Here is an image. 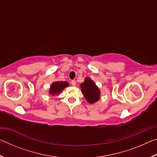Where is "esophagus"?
I'll return each mask as SVG.
<instances>
[{
  "label": "esophagus",
  "mask_w": 157,
  "mask_h": 157,
  "mask_svg": "<svg viewBox=\"0 0 157 157\" xmlns=\"http://www.w3.org/2000/svg\"><path fill=\"white\" fill-rule=\"evenodd\" d=\"M71 84H72V86H75V85H76L75 80H72V81H71Z\"/></svg>",
  "instance_id": "esophagus-1"
}]
</instances>
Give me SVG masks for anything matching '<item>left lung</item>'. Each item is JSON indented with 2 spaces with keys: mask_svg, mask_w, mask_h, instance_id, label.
<instances>
[{
  "mask_svg": "<svg viewBox=\"0 0 157 157\" xmlns=\"http://www.w3.org/2000/svg\"><path fill=\"white\" fill-rule=\"evenodd\" d=\"M82 93L89 104H94L100 99V91L90 78H86L80 85Z\"/></svg>",
  "mask_w": 157,
  "mask_h": 157,
  "instance_id": "1",
  "label": "left lung"
}]
</instances>
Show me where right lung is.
I'll list each match as a JSON object with an SVG mask.
<instances>
[{"label":"right lung","mask_w":157,"mask_h":157,"mask_svg":"<svg viewBox=\"0 0 157 157\" xmlns=\"http://www.w3.org/2000/svg\"><path fill=\"white\" fill-rule=\"evenodd\" d=\"M69 86V84L67 82H55L51 84L50 87L49 94L55 95L58 94H60L63 89Z\"/></svg>","instance_id":"1"}]
</instances>
